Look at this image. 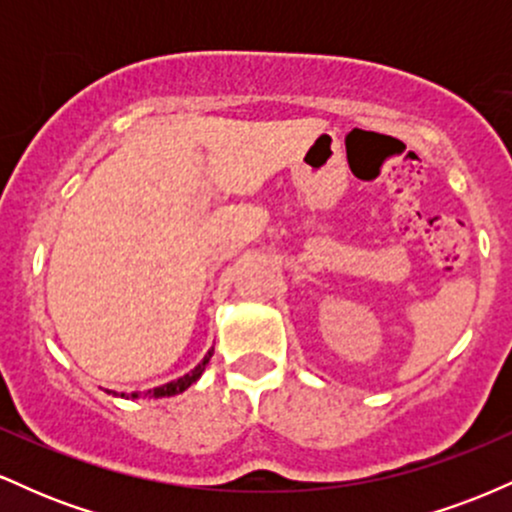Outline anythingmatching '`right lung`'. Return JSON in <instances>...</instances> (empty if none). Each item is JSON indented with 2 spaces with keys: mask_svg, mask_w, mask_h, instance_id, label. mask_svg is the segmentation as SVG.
Returning <instances> with one entry per match:
<instances>
[{
  "mask_svg": "<svg viewBox=\"0 0 512 512\" xmlns=\"http://www.w3.org/2000/svg\"><path fill=\"white\" fill-rule=\"evenodd\" d=\"M209 358H211V351H209V356H204V361L199 363L195 370H190V373L182 375V378L173 380V383H168V385H163V387H156V390H149V395L151 397H170V395H178V392H182V390H187V387H190L192 383H197L199 375L204 373V368H207ZM122 397H125V392H122ZM132 397H139V395H137V392H132Z\"/></svg>",
  "mask_w": 512,
  "mask_h": 512,
  "instance_id": "right-lung-1",
  "label": "right lung"
}]
</instances>
